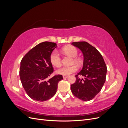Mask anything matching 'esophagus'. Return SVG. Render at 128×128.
<instances>
[{
	"label": "esophagus",
	"mask_w": 128,
	"mask_h": 128,
	"mask_svg": "<svg viewBox=\"0 0 128 128\" xmlns=\"http://www.w3.org/2000/svg\"><path fill=\"white\" fill-rule=\"evenodd\" d=\"M63 78H64V79H66L68 78V76H63Z\"/></svg>",
	"instance_id": "esophagus-1"
}]
</instances>
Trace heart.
I'll return each instance as SVG.
<instances>
[{"mask_svg": "<svg viewBox=\"0 0 128 128\" xmlns=\"http://www.w3.org/2000/svg\"><path fill=\"white\" fill-rule=\"evenodd\" d=\"M63 52L69 56L73 58L72 63H75L77 65L80 66L82 64L81 60L76 56L78 55V50L72 46H68L63 48ZM50 60L51 63L56 67H59L61 65V58L60 56L56 51H53L50 56ZM77 68L75 65L68 67H62L59 68L56 71L58 74L63 76H68L72 74L77 71Z\"/></svg>", "mask_w": 128, "mask_h": 128, "instance_id": "1", "label": "heart"}]
</instances>
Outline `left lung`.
<instances>
[{"label":"left lung","mask_w":128,"mask_h":128,"mask_svg":"<svg viewBox=\"0 0 128 128\" xmlns=\"http://www.w3.org/2000/svg\"><path fill=\"white\" fill-rule=\"evenodd\" d=\"M82 52L84 56L83 67L76 75V82L70 85L72 94L83 101L94 99L101 91L105 82L107 66L100 52L86 42H73L72 44ZM84 77V79L79 78Z\"/></svg>","instance_id":"1"}]
</instances>
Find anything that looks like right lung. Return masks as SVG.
<instances>
[{"instance_id": "add662e5", "label": "right lung", "mask_w": 128, "mask_h": 128, "mask_svg": "<svg viewBox=\"0 0 128 128\" xmlns=\"http://www.w3.org/2000/svg\"><path fill=\"white\" fill-rule=\"evenodd\" d=\"M57 47L55 42H44L37 45L22 58L20 77L22 86L30 98L44 102L55 95L61 75L49 77L53 72L50 56Z\"/></svg>"}]
</instances>
